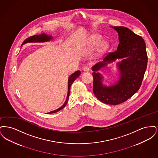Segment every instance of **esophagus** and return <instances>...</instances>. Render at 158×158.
Here are the masks:
<instances>
[{"instance_id":"esophagus-1","label":"esophagus","mask_w":158,"mask_h":158,"mask_svg":"<svg viewBox=\"0 0 158 158\" xmlns=\"http://www.w3.org/2000/svg\"><path fill=\"white\" fill-rule=\"evenodd\" d=\"M83 70L84 72H89L90 70V68L88 66H85L83 68Z\"/></svg>"}]
</instances>
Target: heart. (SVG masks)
I'll use <instances>...</instances> for the list:
<instances>
[{
	"label": "heart",
	"mask_w": 158,
	"mask_h": 158,
	"mask_svg": "<svg viewBox=\"0 0 158 158\" xmlns=\"http://www.w3.org/2000/svg\"><path fill=\"white\" fill-rule=\"evenodd\" d=\"M101 41V37L99 36H98V35H95L94 37L93 38L92 40L90 42V44H89L90 48H94L97 47L98 45H99ZM101 49L102 50H105V48H106V44H105V43H102L101 44Z\"/></svg>",
	"instance_id": "obj_1"
}]
</instances>
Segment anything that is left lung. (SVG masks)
<instances>
[{"label":"left lung","instance_id":"left-lung-1","mask_svg":"<svg viewBox=\"0 0 158 158\" xmlns=\"http://www.w3.org/2000/svg\"><path fill=\"white\" fill-rule=\"evenodd\" d=\"M111 27L118 32L120 43L115 52L107 54L102 62L92 68L93 92L103 103L117 105L131 98L139 89L147 68L148 56L142 37L124 27ZM117 59L122 60L117 65L119 79L107 87L102 83L103 76L97 71Z\"/></svg>","mask_w":158,"mask_h":158}]
</instances>
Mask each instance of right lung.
Returning <instances> with one entry per match:
<instances>
[{
  "label": "right lung",
  "mask_w": 158,
  "mask_h": 158,
  "mask_svg": "<svg viewBox=\"0 0 158 158\" xmlns=\"http://www.w3.org/2000/svg\"><path fill=\"white\" fill-rule=\"evenodd\" d=\"M53 39V37L52 35H48L46 34L43 33L42 34H40V35H35L33 36L30 37L28 38H27L23 42L22 45L28 43H43V42H47L49 41L50 40H52ZM81 75V72L79 70H77L75 73H72L71 75L69 76V79H68V95H67V98L66 99L65 102L63 104V105L61 106H60L59 108L52 111L51 112L47 113V114H52V113H57L58 111H59L61 110H62L63 108L65 107V106L68 103V99L69 98V95H70V86L72 85V84L76 80V79L77 77H78L79 75Z\"/></svg>",
  "instance_id": "obj_1"
}]
</instances>
